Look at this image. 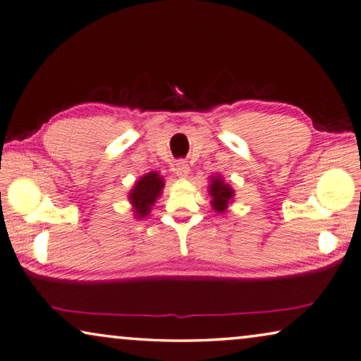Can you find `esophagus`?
I'll return each mask as SVG.
<instances>
[{
    "label": "esophagus",
    "mask_w": 361,
    "mask_h": 361,
    "mask_svg": "<svg viewBox=\"0 0 361 361\" xmlns=\"http://www.w3.org/2000/svg\"><path fill=\"white\" fill-rule=\"evenodd\" d=\"M188 173H190V168H188L187 161H184V159H180V161L176 163V174L179 177H187Z\"/></svg>",
    "instance_id": "esophagus-1"
}]
</instances>
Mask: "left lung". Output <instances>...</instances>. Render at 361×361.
Here are the masks:
<instances>
[{
	"instance_id": "8db88e82",
	"label": "left lung",
	"mask_w": 361,
	"mask_h": 361,
	"mask_svg": "<svg viewBox=\"0 0 361 361\" xmlns=\"http://www.w3.org/2000/svg\"><path fill=\"white\" fill-rule=\"evenodd\" d=\"M209 193L213 197V207L218 213L224 212L227 204H229V200L234 197V190L227 184H224V180H221V177H214Z\"/></svg>"
}]
</instances>
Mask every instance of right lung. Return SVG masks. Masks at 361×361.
Masks as SVG:
<instances>
[{"instance_id":"1","label":"right lung","mask_w":361,"mask_h":361,"mask_svg":"<svg viewBox=\"0 0 361 361\" xmlns=\"http://www.w3.org/2000/svg\"><path fill=\"white\" fill-rule=\"evenodd\" d=\"M164 182L158 173H148L142 177L140 180H137L135 187L132 188L129 200L134 204L135 216L137 218H145L149 213L153 203L157 202V198L161 193V188Z\"/></svg>"}]
</instances>
